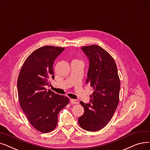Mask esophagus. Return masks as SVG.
<instances>
[{
  "label": "esophagus",
  "mask_w": 150,
  "mask_h": 150,
  "mask_svg": "<svg viewBox=\"0 0 150 150\" xmlns=\"http://www.w3.org/2000/svg\"><path fill=\"white\" fill-rule=\"evenodd\" d=\"M70 102L72 104H79V103L77 99H71Z\"/></svg>",
  "instance_id": "esophagus-1"
}]
</instances>
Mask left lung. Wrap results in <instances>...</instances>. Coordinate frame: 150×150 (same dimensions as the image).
<instances>
[{"label":"left lung","instance_id":"8db88e82","mask_svg":"<svg viewBox=\"0 0 150 150\" xmlns=\"http://www.w3.org/2000/svg\"><path fill=\"white\" fill-rule=\"evenodd\" d=\"M89 59L86 83L93 90L90 104L81 101L84 113L78 119L83 129L101 130L112 119L119 103L120 81L112 57L101 47L93 45L82 47Z\"/></svg>","mask_w":150,"mask_h":150}]
</instances>
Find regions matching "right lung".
Here are the masks:
<instances>
[{
    "instance_id": "1",
    "label": "right lung",
    "mask_w": 150,
    "mask_h": 150,
    "mask_svg": "<svg viewBox=\"0 0 150 150\" xmlns=\"http://www.w3.org/2000/svg\"><path fill=\"white\" fill-rule=\"evenodd\" d=\"M65 47L45 46L34 51L25 60L17 86L21 108L31 125L47 133L57 125L60 111L69 103L68 97L46 88L54 79L53 64Z\"/></svg>"
}]
</instances>
